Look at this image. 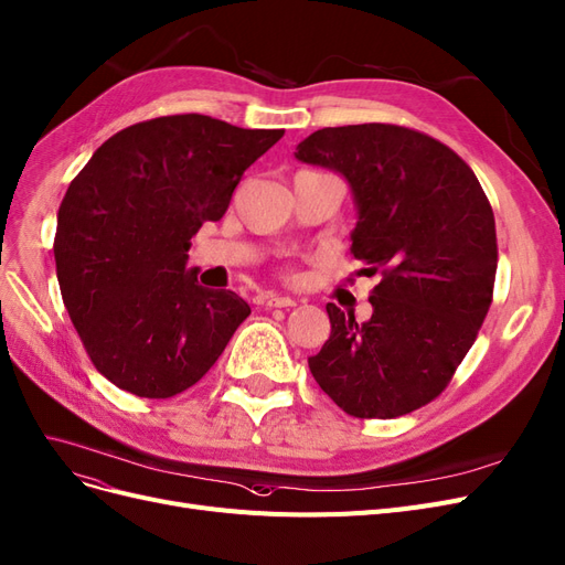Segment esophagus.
Masks as SVG:
<instances>
[{"instance_id":"esophagus-1","label":"esophagus","mask_w":565,"mask_h":565,"mask_svg":"<svg viewBox=\"0 0 565 565\" xmlns=\"http://www.w3.org/2000/svg\"><path fill=\"white\" fill-rule=\"evenodd\" d=\"M262 303H264L266 308H291V306H297L295 299L280 297V295H266V297L262 299Z\"/></svg>"}]
</instances>
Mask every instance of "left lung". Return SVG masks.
Here are the masks:
<instances>
[{"label":"left lung","mask_w":565,"mask_h":565,"mask_svg":"<svg viewBox=\"0 0 565 565\" xmlns=\"http://www.w3.org/2000/svg\"><path fill=\"white\" fill-rule=\"evenodd\" d=\"M295 157L348 180L360 215L350 252L381 278L362 324L327 303L332 334L310 374L355 418L412 414L444 393L491 308V203L454 149L414 128H322Z\"/></svg>","instance_id":"left-lung-1"}]
</instances>
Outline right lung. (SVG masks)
I'll use <instances>...</instances> for the list:
<instances>
[{
  "label": "right lung",
  "mask_w": 565,
  "mask_h": 565,
  "mask_svg": "<svg viewBox=\"0 0 565 565\" xmlns=\"http://www.w3.org/2000/svg\"><path fill=\"white\" fill-rule=\"evenodd\" d=\"M282 135L159 116L111 135L72 180L53 241L57 282L90 362L116 387L147 399L184 393L249 316L236 291L186 270V252Z\"/></svg>",
  "instance_id": "add662e5"
}]
</instances>
